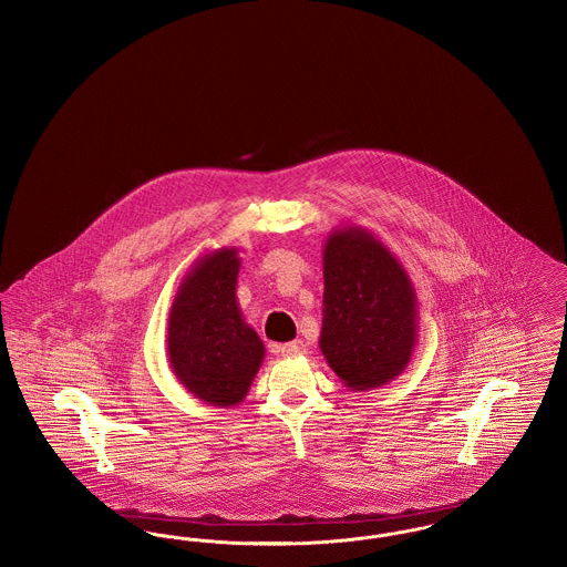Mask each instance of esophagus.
<instances>
[{"label":"esophagus","instance_id":"obj_1","mask_svg":"<svg viewBox=\"0 0 567 567\" xmlns=\"http://www.w3.org/2000/svg\"><path fill=\"white\" fill-rule=\"evenodd\" d=\"M276 351L280 352L282 357H297V354H303V352H306V344H303L301 340H293V342H287V344L276 347Z\"/></svg>","mask_w":567,"mask_h":567}]
</instances>
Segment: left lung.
<instances>
[{"mask_svg": "<svg viewBox=\"0 0 567 567\" xmlns=\"http://www.w3.org/2000/svg\"><path fill=\"white\" fill-rule=\"evenodd\" d=\"M319 347L352 391L400 377L416 344V293L404 266L361 227L329 234Z\"/></svg>", "mask_w": 567, "mask_h": 567, "instance_id": "left-lung-1", "label": "left lung"}]
</instances>
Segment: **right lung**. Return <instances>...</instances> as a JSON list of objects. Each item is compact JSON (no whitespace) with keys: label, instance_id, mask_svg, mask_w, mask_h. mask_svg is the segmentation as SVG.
<instances>
[{"label":"right lung","instance_id":"obj_1","mask_svg":"<svg viewBox=\"0 0 567 567\" xmlns=\"http://www.w3.org/2000/svg\"><path fill=\"white\" fill-rule=\"evenodd\" d=\"M240 257L218 248L183 278L167 319V357L176 378L197 400L227 408L243 402L266 347L244 323L236 299Z\"/></svg>","mask_w":567,"mask_h":567}]
</instances>
